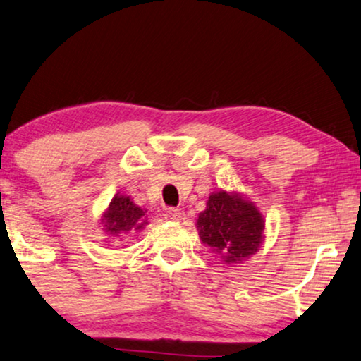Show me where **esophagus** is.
<instances>
[{
    "label": "esophagus",
    "instance_id": "1",
    "mask_svg": "<svg viewBox=\"0 0 361 361\" xmlns=\"http://www.w3.org/2000/svg\"><path fill=\"white\" fill-rule=\"evenodd\" d=\"M165 217L169 220H173V222H181L183 219H185V211L183 209H166L165 211Z\"/></svg>",
    "mask_w": 361,
    "mask_h": 361
}]
</instances>
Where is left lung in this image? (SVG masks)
<instances>
[{
  "label": "left lung",
  "mask_w": 361,
  "mask_h": 361,
  "mask_svg": "<svg viewBox=\"0 0 361 361\" xmlns=\"http://www.w3.org/2000/svg\"><path fill=\"white\" fill-rule=\"evenodd\" d=\"M196 225L202 243L220 255L225 264L248 259L264 241V217L255 202L238 192H212Z\"/></svg>",
  "instance_id": "8db88e82"
}]
</instances>
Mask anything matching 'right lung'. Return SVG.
<instances>
[{"label":"right lung","instance_id":"right-lung-1","mask_svg":"<svg viewBox=\"0 0 361 361\" xmlns=\"http://www.w3.org/2000/svg\"><path fill=\"white\" fill-rule=\"evenodd\" d=\"M146 209H141L126 195H115L102 214V230L115 238H123L128 233H136L149 224L146 220Z\"/></svg>","mask_w":361,"mask_h":361}]
</instances>
